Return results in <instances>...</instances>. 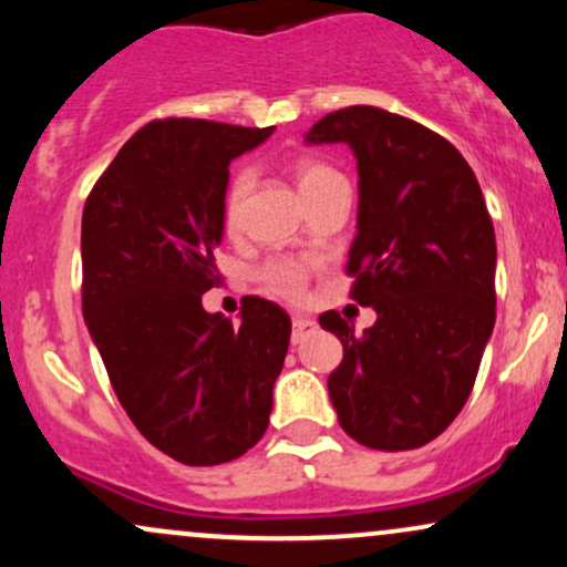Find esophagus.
<instances>
[{"label": "esophagus", "instance_id": "obj_1", "mask_svg": "<svg viewBox=\"0 0 567 567\" xmlns=\"http://www.w3.org/2000/svg\"><path fill=\"white\" fill-rule=\"evenodd\" d=\"M315 328H317V322L309 320V317H303V315L292 317V343L303 341V338L309 336Z\"/></svg>", "mask_w": 567, "mask_h": 567}]
</instances>
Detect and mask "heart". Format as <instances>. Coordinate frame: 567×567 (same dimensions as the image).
<instances>
[{
  "mask_svg": "<svg viewBox=\"0 0 567 567\" xmlns=\"http://www.w3.org/2000/svg\"><path fill=\"white\" fill-rule=\"evenodd\" d=\"M292 178H296L298 192L306 197L317 192V188L328 184V181L341 178V173L333 171L330 165H324L320 159H298L292 165ZM252 188V173L250 171H237L231 175L229 186L224 194V226L234 229L243 213V202ZM258 279L269 292H275L279 298H288L296 301L306 292V282H309V269L306 264L296 261V258H271L258 269Z\"/></svg>",
  "mask_w": 567,
  "mask_h": 567,
  "instance_id": "1",
  "label": "heart"
}]
</instances>
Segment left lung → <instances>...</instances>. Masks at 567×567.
<instances>
[{"mask_svg": "<svg viewBox=\"0 0 567 567\" xmlns=\"http://www.w3.org/2000/svg\"><path fill=\"white\" fill-rule=\"evenodd\" d=\"M306 143H347L360 173L351 298L379 320L362 336L338 311L343 343L328 379L338 424L373 451L440 437L470 400L496 322V234L483 192L442 135L375 106L322 116Z\"/></svg>", "mask_w": 567, "mask_h": 567, "instance_id": "left-lung-1", "label": "left lung"}]
</instances>
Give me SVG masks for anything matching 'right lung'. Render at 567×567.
Returning <instances> with one entry per match:
<instances>
[{"mask_svg": "<svg viewBox=\"0 0 567 567\" xmlns=\"http://www.w3.org/2000/svg\"><path fill=\"white\" fill-rule=\"evenodd\" d=\"M275 127L154 120L84 202L82 315L135 429L186 466L239 458L264 437L290 317L247 296L239 324L202 309L220 282L234 157Z\"/></svg>", "mask_w": 567, "mask_h": 567, "instance_id": "obj_1", "label": "right lung"}]
</instances>
